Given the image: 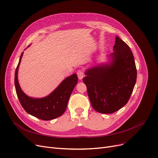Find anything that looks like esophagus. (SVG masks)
<instances>
[{"instance_id": "esophagus-1", "label": "esophagus", "mask_w": 158, "mask_h": 158, "mask_svg": "<svg viewBox=\"0 0 158 158\" xmlns=\"http://www.w3.org/2000/svg\"><path fill=\"white\" fill-rule=\"evenodd\" d=\"M77 75H78V77L80 80H81L83 78H84V72L81 70V69H80V70H78L77 71Z\"/></svg>"}]
</instances>
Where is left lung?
<instances>
[{
    "mask_svg": "<svg viewBox=\"0 0 158 158\" xmlns=\"http://www.w3.org/2000/svg\"><path fill=\"white\" fill-rule=\"evenodd\" d=\"M110 65L93 67L83 78L93 108L101 113H113L127 104L136 82L133 54L127 43L116 36Z\"/></svg>",
    "mask_w": 158,
    "mask_h": 158,
    "instance_id": "obj_1",
    "label": "left lung"
}]
</instances>
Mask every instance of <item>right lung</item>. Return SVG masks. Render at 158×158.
<instances>
[{"instance_id": "add662e5", "label": "right lung", "mask_w": 158, "mask_h": 158, "mask_svg": "<svg viewBox=\"0 0 158 158\" xmlns=\"http://www.w3.org/2000/svg\"><path fill=\"white\" fill-rule=\"evenodd\" d=\"M23 55V52L21 55L15 73V90L23 108L30 115L43 121H48L60 117L65 111L69 97L78 83L77 74L65 78L51 94L45 98L29 97L21 90L17 79L18 69Z\"/></svg>"}]
</instances>
